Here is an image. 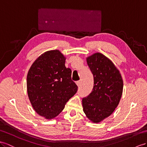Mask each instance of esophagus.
I'll use <instances>...</instances> for the list:
<instances>
[{"instance_id":"obj_1","label":"esophagus","mask_w":147,"mask_h":147,"mask_svg":"<svg viewBox=\"0 0 147 147\" xmlns=\"http://www.w3.org/2000/svg\"><path fill=\"white\" fill-rule=\"evenodd\" d=\"M76 84L78 85V87H80L81 84V81H76Z\"/></svg>"}]
</instances>
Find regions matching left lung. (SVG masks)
Wrapping results in <instances>:
<instances>
[{"label": "left lung", "mask_w": 147, "mask_h": 147, "mask_svg": "<svg viewBox=\"0 0 147 147\" xmlns=\"http://www.w3.org/2000/svg\"><path fill=\"white\" fill-rule=\"evenodd\" d=\"M87 63L93 74L94 87L82 98L83 111L94 123L110 116L122 97L123 80L119 71L111 60L100 53L89 56Z\"/></svg>", "instance_id": "1"}]
</instances>
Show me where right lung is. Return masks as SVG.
<instances>
[{"label": "right lung", "mask_w": 147, "mask_h": 147, "mask_svg": "<svg viewBox=\"0 0 147 147\" xmlns=\"http://www.w3.org/2000/svg\"><path fill=\"white\" fill-rule=\"evenodd\" d=\"M65 60L59 50L48 51L35 60L28 72V98L37 114L47 119L57 116L78 91Z\"/></svg>", "instance_id": "1"}]
</instances>
